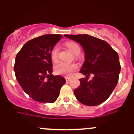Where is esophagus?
Returning a JSON list of instances; mask_svg holds the SVG:
<instances>
[{"instance_id":"34e87169","label":"esophagus","mask_w":134,"mask_h":134,"mask_svg":"<svg viewBox=\"0 0 134 134\" xmlns=\"http://www.w3.org/2000/svg\"><path fill=\"white\" fill-rule=\"evenodd\" d=\"M71 79L70 78V77H65L66 81H71Z\"/></svg>"}]
</instances>
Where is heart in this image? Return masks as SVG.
<instances>
[{"mask_svg":"<svg viewBox=\"0 0 134 134\" xmlns=\"http://www.w3.org/2000/svg\"><path fill=\"white\" fill-rule=\"evenodd\" d=\"M66 46L69 49L70 51L76 55L81 52L79 46L75 42H67L66 43ZM59 51V49L58 46H55L53 47L52 53H51V57H52V59L55 60L57 58ZM76 69H77L76 65L65 63V62H59L55 67V70L57 74L67 76V77L72 75Z\"/></svg>","mask_w":134,"mask_h":134,"instance_id":"heart-1","label":"heart"}]
</instances>
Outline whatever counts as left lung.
Returning <instances> with one entry per match:
<instances>
[{
  "label": "left lung",
  "instance_id": "obj_1",
  "mask_svg": "<svg viewBox=\"0 0 134 134\" xmlns=\"http://www.w3.org/2000/svg\"><path fill=\"white\" fill-rule=\"evenodd\" d=\"M83 48L85 61L80 73V86L74 90L79 102L87 106H97L107 100L118 83L120 64L118 53L105 41L88 34L65 35ZM94 75L88 81L90 74Z\"/></svg>",
  "mask_w": 134,
  "mask_h": 134
}]
</instances>
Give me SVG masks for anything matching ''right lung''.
Returning <instances> with one entry per match:
<instances>
[{
    "label": "right lung",
    "instance_id": "obj_1",
    "mask_svg": "<svg viewBox=\"0 0 134 134\" xmlns=\"http://www.w3.org/2000/svg\"><path fill=\"white\" fill-rule=\"evenodd\" d=\"M62 37L60 34L40 36L26 42L16 55V79L23 91L35 101L53 103L65 83L64 77L52 75L51 53Z\"/></svg>",
    "mask_w": 134,
    "mask_h": 134
}]
</instances>
